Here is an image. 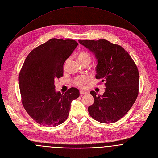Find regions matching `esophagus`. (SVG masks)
<instances>
[{
  "label": "esophagus",
  "instance_id": "34e87169",
  "mask_svg": "<svg viewBox=\"0 0 158 158\" xmlns=\"http://www.w3.org/2000/svg\"><path fill=\"white\" fill-rule=\"evenodd\" d=\"M87 94L86 92H85V91H80V95H86Z\"/></svg>",
  "mask_w": 158,
  "mask_h": 158
}]
</instances>
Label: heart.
<instances>
[{
    "mask_svg": "<svg viewBox=\"0 0 158 158\" xmlns=\"http://www.w3.org/2000/svg\"><path fill=\"white\" fill-rule=\"evenodd\" d=\"M78 60L80 63L82 62H85V61H89V63L91 62V60H92V57H91L90 55L87 53L82 52L79 53L78 55ZM69 61V59L66 61L64 63V67L67 64L68 62ZM89 81V77L88 76H85V75H83V76H77L76 77H75L73 80V82L75 85H76L79 88H82L84 87L85 85L87 83V82Z\"/></svg>",
    "mask_w": 158,
    "mask_h": 158,
    "instance_id": "obj_1",
    "label": "heart"
}]
</instances>
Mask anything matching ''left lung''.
I'll return each instance as SVG.
<instances>
[{
    "label": "left lung",
    "instance_id": "obj_1",
    "mask_svg": "<svg viewBox=\"0 0 158 158\" xmlns=\"http://www.w3.org/2000/svg\"><path fill=\"white\" fill-rule=\"evenodd\" d=\"M93 52L97 60L96 76L106 86L102 96L94 91L90 94L94 103L88 107L89 115L95 120L114 123L119 120L131 109L139 92V72L129 53L119 45L101 39L79 40Z\"/></svg>",
    "mask_w": 158,
    "mask_h": 158
}]
</instances>
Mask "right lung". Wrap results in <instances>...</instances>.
I'll return each mask as SVG.
<instances>
[{
	"label": "right lung",
	"mask_w": 158,
	"mask_h": 158,
	"mask_svg": "<svg viewBox=\"0 0 158 158\" xmlns=\"http://www.w3.org/2000/svg\"><path fill=\"white\" fill-rule=\"evenodd\" d=\"M78 43L52 38L28 54L19 76L22 105L41 126L54 127L67 119L72 100L79 91L70 88L64 94L56 92L55 80L63 76V65Z\"/></svg>",
	"instance_id": "obj_1"
}]
</instances>
